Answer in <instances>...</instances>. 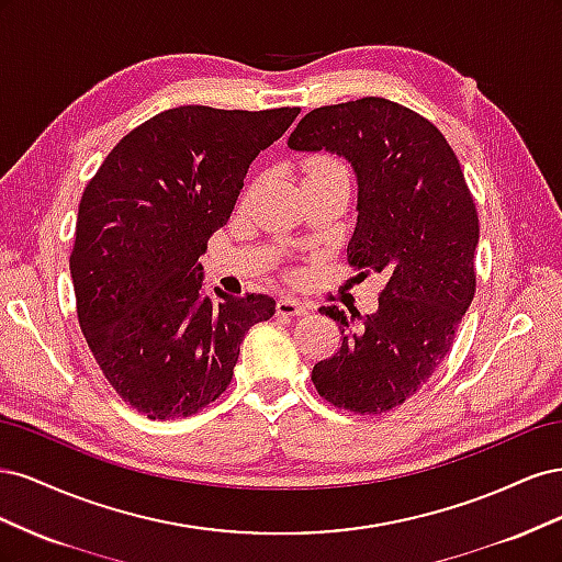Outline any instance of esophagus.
<instances>
[{"instance_id": "1", "label": "esophagus", "mask_w": 562, "mask_h": 562, "mask_svg": "<svg viewBox=\"0 0 562 562\" xmlns=\"http://www.w3.org/2000/svg\"><path fill=\"white\" fill-rule=\"evenodd\" d=\"M310 304L295 300V297H281L277 302V314L279 316H302V314H310Z\"/></svg>"}]
</instances>
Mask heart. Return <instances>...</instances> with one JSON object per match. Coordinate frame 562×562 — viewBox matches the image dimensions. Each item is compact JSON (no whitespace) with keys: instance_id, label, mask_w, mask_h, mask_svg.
Listing matches in <instances>:
<instances>
[{"instance_id":"1","label":"heart","mask_w":562,"mask_h":562,"mask_svg":"<svg viewBox=\"0 0 562 562\" xmlns=\"http://www.w3.org/2000/svg\"><path fill=\"white\" fill-rule=\"evenodd\" d=\"M328 173H347V168L339 164L335 157L328 155H314L304 161V176H328Z\"/></svg>"}]
</instances>
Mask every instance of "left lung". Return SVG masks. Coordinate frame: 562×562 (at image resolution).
Returning a JSON list of instances; mask_svg holds the SVG:
<instances>
[{
	"mask_svg": "<svg viewBox=\"0 0 562 562\" xmlns=\"http://www.w3.org/2000/svg\"><path fill=\"white\" fill-rule=\"evenodd\" d=\"M288 147L351 161L359 223L347 262L386 279L375 314L318 310L339 323L342 347L312 382L345 411L389 413L446 359L475 293L479 213L462 166L429 119L372 95L304 114Z\"/></svg>",
	"mask_w": 562,
	"mask_h": 562,
	"instance_id": "obj_1",
	"label": "left lung"
}]
</instances>
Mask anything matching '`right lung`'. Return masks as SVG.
<instances>
[{
    "label": "right lung",
    "mask_w": 562,
    "mask_h": 562,
    "mask_svg": "<svg viewBox=\"0 0 562 562\" xmlns=\"http://www.w3.org/2000/svg\"><path fill=\"white\" fill-rule=\"evenodd\" d=\"M297 114L166 110L126 133L81 194L70 252L79 328L116 394L149 419L220 398L244 335L277 312L269 295H203L199 258L227 225L250 161Z\"/></svg>",
    "instance_id": "1"
}]
</instances>
